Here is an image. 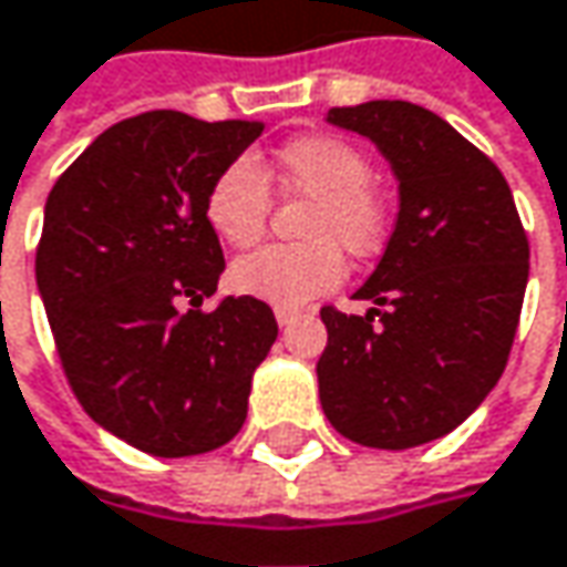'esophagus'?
Wrapping results in <instances>:
<instances>
[{
	"label": "esophagus",
	"instance_id": "esophagus-1",
	"mask_svg": "<svg viewBox=\"0 0 567 567\" xmlns=\"http://www.w3.org/2000/svg\"><path fill=\"white\" fill-rule=\"evenodd\" d=\"M276 320H279V327H291L298 320V311L295 308H276Z\"/></svg>",
	"mask_w": 567,
	"mask_h": 567
}]
</instances>
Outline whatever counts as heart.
Wrapping results in <instances>:
<instances>
[{
  "mask_svg": "<svg viewBox=\"0 0 567 567\" xmlns=\"http://www.w3.org/2000/svg\"><path fill=\"white\" fill-rule=\"evenodd\" d=\"M365 147L340 134H305L279 147L272 179L291 198H308L301 217L305 244L252 252L230 269V288L276 308H301L343 279V252L369 259L391 234V198L372 179ZM272 212V188L252 159H234L205 192V217L230 250L262 240Z\"/></svg>",
  "mask_w": 567,
  "mask_h": 567,
  "instance_id": "1",
  "label": "heart"
}]
</instances>
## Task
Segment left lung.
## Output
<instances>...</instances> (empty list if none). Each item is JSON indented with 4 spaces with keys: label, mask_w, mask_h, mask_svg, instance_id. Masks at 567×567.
Returning a JSON list of instances; mask_svg holds the SVG:
<instances>
[{
    "label": "left lung",
    "mask_w": 567,
    "mask_h": 567,
    "mask_svg": "<svg viewBox=\"0 0 567 567\" xmlns=\"http://www.w3.org/2000/svg\"><path fill=\"white\" fill-rule=\"evenodd\" d=\"M365 134L401 183L382 262L355 298L369 315L320 308V404L337 433L411 450L452 433L497 384L514 347L529 240L504 173L430 109L375 99L330 109Z\"/></svg>",
    "instance_id": "obj_1"
}]
</instances>
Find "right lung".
<instances>
[{
  "mask_svg": "<svg viewBox=\"0 0 567 567\" xmlns=\"http://www.w3.org/2000/svg\"><path fill=\"white\" fill-rule=\"evenodd\" d=\"M262 127L169 109L124 117L48 195L34 272L63 375L85 414L134 450L202 455L247 420L279 323L250 295L202 311L224 272L205 192Z\"/></svg>",
  "mask_w": 567,
  "mask_h": 567,
  "instance_id": "add662e5",
  "label": "right lung"
}]
</instances>
